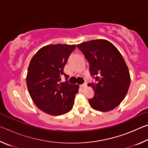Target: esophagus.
Returning <instances> with one entry per match:
<instances>
[{"mask_svg": "<svg viewBox=\"0 0 148 148\" xmlns=\"http://www.w3.org/2000/svg\"><path fill=\"white\" fill-rule=\"evenodd\" d=\"M87 82H84V83L83 84L80 85V87H82V88H84V87H86L87 86Z\"/></svg>", "mask_w": 148, "mask_h": 148, "instance_id": "34e87169", "label": "esophagus"}]
</instances>
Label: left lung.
Masks as SVG:
<instances>
[{
  "label": "left lung",
  "mask_w": 148,
  "mask_h": 148,
  "mask_svg": "<svg viewBox=\"0 0 148 148\" xmlns=\"http://www.w3.org/2000/svg\"><path fill=\"white\" fill-rule=\"evenodd\" d=\"M89 63L95 83L88 84L95 91L89 99L92 108L100 112L114 109L125 99L131 84L129 71L123 57L111 42L103 39L77 45Z\"/></svg>",
  "instance_id": "8db88e82"
}]
</instances>
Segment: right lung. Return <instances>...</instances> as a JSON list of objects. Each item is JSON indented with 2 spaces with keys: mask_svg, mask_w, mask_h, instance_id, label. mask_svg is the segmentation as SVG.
<instances>
[{
  "mask_svg": "<svg viewBox=\"0 0 148 148\" xmlns=\"http://www.w3.org/2000/svg\"><path fill=\"white\" fill-rule=\"evenodd\" d=\"M76 45L50 44L40 49L30 62L26 78L32 101L47 114L61 116L71 111L79 86L69 83L64 67ZM64 76L67 80L61 82Z\"/></svg>",
  "mask_w": 148,
  "mask_h": 148,
  "instance_id": "add662e5",
  "label": "right lung"
}]
</instances>
